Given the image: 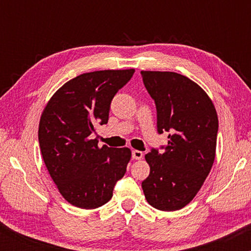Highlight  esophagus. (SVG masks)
Instances as JSON below:
<instances>
[{
    "mask_svg": "<svg viewBox=\"0 0 251 251\" xmlns=\"http://www.w3.org/2000/svg\"><path fill=\"white\" fill-rule=\"evenodd\" d=\"M143 157H144V153L142 151H138V150H133V151H132V158H133V159L139 160L142 159Z\"/></svg>",
    "mask_w": 251,
    "mask_h": 251,
    "instance_id": "1",
    "label": "esophagus"
}]
</instances>
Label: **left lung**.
Returning a JSON list of instances; mask_svg holds the SVG:
<instances>
[{
  "label": "left lung",
  "mask_w": 251,
  "mask_h": 251,
  "mask_svg": "<svg viewBox=\"0 0 251 251\" xmlns=\"http://www.w3.org/2000/svg\"><path fill=\"white\" fill-rule=\"evenodd\" d=\"M155 102L158 133L169 132L163 153L145 155L150 175L142 183L146 201L162 211H176L194 200L214 164L217 112L204 89L175 72L142 71Z\"/></svg>",
  "instance_id": "1"
}]
</instances>
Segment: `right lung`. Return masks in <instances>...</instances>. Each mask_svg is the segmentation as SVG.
I'll return each instance as SVG.
<instances>
[{"instance_id": "obj_1", "label": "right lung", "mask_w": 251, "mask_h": 251, "mask_svg": "<svg viewBox=\"0 0 251 251\" xmlns=\"http://www.w3.org/2000/svg\"><path fill=\"white\" fill-rule=\"evenodd\" d=\"M134 70L83 73L60 87L41 114L40 150L51 179L72 205L97 209L113 196L131 159L128 148L98 146L96 125L107 124L109 106Z\"/></svg>"}]
</instances>
